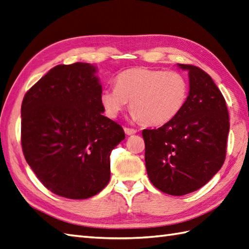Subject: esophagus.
I'll list each match as a JSON object with an SVG mask.
<instances>
[{"label":"esophagus","instance_id":"34e87169","mask_svg":"<svg viewBox=\"0 0 249 249\" xmlns=\"http://www.w3.org/2000/svg\"><path fill=\"white\" fill-rule=\"evenodd\" d=\"M124 131H125V134L127 135V136L135 135V134L137 133L136 129H134V128H128V127H125V128H124Z\"/></svg>","mask_w":249,"mask_h":249}]
</instances>
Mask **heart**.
Returning <instances> with one entry per match:
<instances>
[{"label":"heart","instance_id":"b5f03b06","mask_svg":"<svg viewBox=\"0 0 249 249\" xmlns=\"http://www.w3.org/2000/svg\"><path fill=\"white\" fill-rule=\"evenodd\" d=\"M115 88L100 96L109 118L118 116L126 104L133 119L149 126L163 125L181 112L188 96V83L181 72L145 67L123 71L115 77Z\"/></svg>","mask_w":249,"mask_h":249}]
</instances>
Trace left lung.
Segmentation results:
<instances>
[{
  "label": "left lung",
  "mask_w": 249,
  "mask_h": 249,
  "mask_svg": "<svg viewBox=\"0 0 249 249\" xmlns=\"http://www.w3.org/2000/svg\"><path fill=\"white\" fill-rule=\"evenodd\" d=\"M178 66L188 71L185 106L161 127L142 131L150 181L172 196L195 192L219 171L230 128L226 100L213 79L197 66Z\"/></svg>",
  "instance_id": "left-lung-1"
}]
</instances>
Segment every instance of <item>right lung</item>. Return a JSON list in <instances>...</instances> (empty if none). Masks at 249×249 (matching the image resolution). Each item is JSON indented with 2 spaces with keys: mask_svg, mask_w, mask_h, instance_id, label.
<instances>
[{
  "mask_svg": "<svg viewBox=\"0 0 249 249\" xmlns=\"http://www.w3.org/2000/svg\"><path fill=\"white\" fill-rule=\"evenodd\" d=\"M89 63L57 65L24 95L21 145L26 162L50 192L88 199L107 186L110 154L125 139L103 115V88Z\"/></svg>",
  "mask_w": 249,
  "mask_h": 249,
  "instance_id": "right-lung-1",
  "label": "right lung"
}]
</instances>
